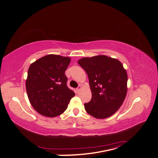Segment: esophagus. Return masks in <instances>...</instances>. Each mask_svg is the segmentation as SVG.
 <instances>
[{
    "instance_id": "1",
    "label": "esophagus",
    "mask_w": 158,
    "mask_h": 158,
    "mask_svg": "<svg viewBox=\"0 0 158 158\" xmlns=\"http://www.w3.org/2000/svg\"><path fill=\"white\" fill-rule=\"evenodd\" d=\"M81 85H79V86L77 87V89H76V91H77V93H79L80 90H81Z\"/></svg>"
}]
</instances>
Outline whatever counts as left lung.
Masks as SVG:
<instances>
[{
  "instance_id": "1",
  "label": "left lung",
  "mask_w": 158,
  "mask_h": 158,
  "mask_svg": "<svg viewBox=\"0 0 158 158\" xmlns=\"http://www.w3.org/2000/svg\"><path fill=\"white\" fill-rule=\"evenodd\" d=\"M79 65L86 72L92 98L84 106L96 118H106L117 111L126 97L127 72L118 60L100 55L83 58Z\"/></svg>"
}]
</instances>
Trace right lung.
<instances>
[{"label": "right lung", "instance_id": "add662e5", "mask_svg": "<svg viewBox=\"0 0 158 158\" xmlns=\"http://www.w3.org/2000/svg\"><path fill=\"white\" fill-rule=\"evenodd\" d=\"M70 60L69 57L49 54L29 67L26 91L32 106L42 116H59L75 95L67 85L68 78L65 74Z\"/></svg>", "mask_w": 158, "mask_h": 158}]
</instances>
